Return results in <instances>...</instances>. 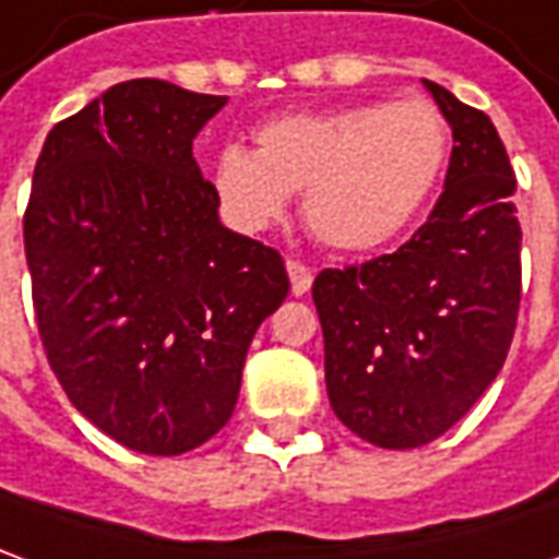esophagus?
I'll list each match as a JSON object with an SVG mask.
<instances>
[{
	"instance_id": "34e87169",
	"label": "esophagus",
	"mask_w": 559,
	"mask_h": 559,
	"mask_svg": "<svg viewBox=\"0 0 559 559\" xmlns=\"http://www.w3.org/2000/svg\"><path fill=\"white\" fill-rule=\"evenodd\" d=\"M287 275H290V290L294 296L309 294L311 287V269L299 260H287Z\"/></svg>"
}]
</instances>
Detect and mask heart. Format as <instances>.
Here are the masks:
<instances>
[{"mask_svg":"<svg viewBox=\"0 0 559 559\" xmlns=\"http://www.w3.org/2000/svg\"><path fill=\"white\" fill-rule=\"evenodd\" d=\"M450 128L425 97L287 112L257 128V152L216 155L211 183L231 226L260 231L302 193L309 229L336 250L397 238L435 192Z\"/></svg>","mask_w":559,"mask_h":559,"instance_id":"heart-1","label":"heart"}]
</instances>
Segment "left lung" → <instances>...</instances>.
I'll return each mask as SVG.
<instances>
[{
    "label": "left lung",
    "mask_w": 559,
    "mask_h": 559,
    "mask_svg": "<svg viewBox=\"0 0 559 559\" xmlns=\"http://www.w3.org/2000/svg\"><path fill=\"white\" fill-rule=\"evenodd\" d=\"M453 128L435 211L407 245L324 269L311 299L324 330L330 407L385 450L453 428L499 376L520 309L514 170L487 112L425 79Z\"/></svg>",
    "instance_id": "obj_1"
}]
</instances>
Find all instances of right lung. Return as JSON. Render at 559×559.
Here are the masks:
<instances>
[{
    "mask_svg": "<svg viewBox=\"0 0 559 559\" xmlns=\"http://www.w3.org/2000/svg\"><path fill=\"white\" fill-rule=\"evenodd\" d=\"M226 106L131 79L57 121L24 248L51 370L121 447L180 455L229 423L250 340L284 302L278 250L219 223L192 140Z\"/></svg>",
    "mask_w": 559,
    "mask_h": 559,
    "instance_id": "obj_1",
    "label": "right lung"
}]
</instances>
